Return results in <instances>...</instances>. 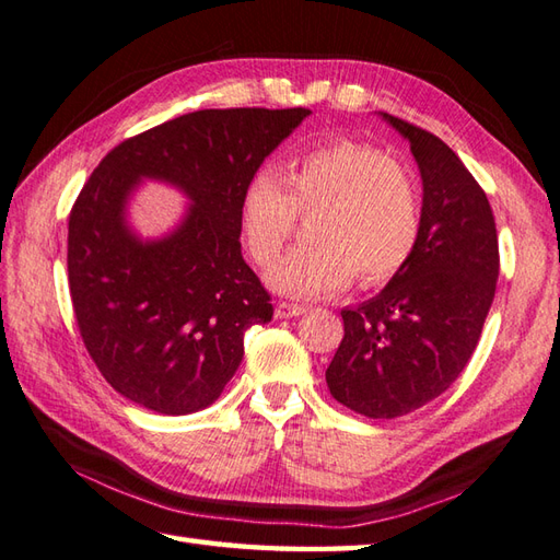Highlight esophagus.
<instances>
[{
    "mask_svg": "<svg viewBox=\"0 0 560 560\" xmlns=\"http://www.w3.org/2000/svg\"><path fill=\"white\" fill-rule=\"evenodd\" d=\"M305 313V307L299 305V303H287V301H279L277 307H273V315H277L279 319L283 317H299Z\"/></svg>",
    "mask_w": 560,
    "mask_h": 560,
    "instance_id": "1",
    "label": "esophagus"
}]
</instances>
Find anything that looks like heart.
I'll return each mask as SVG.
<instances>
[{
	"instance_id": "obj_1",
	"label": "heart",
	"mask_w": 560,
	"mask_h": 560,
	"mask_svg": "<svg viewBox=\"0 0 560 560\" xmlns=\"http://www.w3.org/2000/svg\"><path fill=\"white\" fill-rule=\"evenodd\" d=\"M313 213L315 243L293 249L267 273L269 287L291 299H323L359 277L385 283L411 259L421 237V195L411 173L377 147L337 139L303 151L281 180L261 171L241 197V235L249 257L269 267Z\"/></svg>"
}]
</instances>
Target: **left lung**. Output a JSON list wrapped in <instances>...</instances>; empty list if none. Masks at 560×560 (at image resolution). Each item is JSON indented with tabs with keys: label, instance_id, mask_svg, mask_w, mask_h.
<instances>
[{
	"label": "left lung",
	"instance_id": "left-lung-1",
	"mask_svg": "<svg viewBox=\"0 0 560 560\" xmlns=\"http://www.w3.org/2000/svg\"><path fill=\"white\" fill-rule=\"evenodd\" d=\"M409 141L423 183L421 237L375 299L343 307L327 368L331 397L368 419H397L440 397L477 349L498 267L486 192L443 139L380 113Z\"/></svg>",
	"mask_w": 560,
	"mask_h": 560
}]
</instances>
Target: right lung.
Here are the masks:
<instances>
[{"instance_id":"obj_1","label":"right lung","mask_w":560,"mask_h":560,"mask_svg":"<svg viewBox=\"0 0 560 560\" xmlns=\"http://www.w3.org/2000/svg\"><path fill=\"white\" fill-rule=\"evenodd\" d=\"M307 108H229L175 117L105 156L69 213L67 271L86 351L113 389L183 416L217 401L243 361L247 327L273 307L241 253V197ZM141 179L177 186L184 221L156 242L128 229Z\"/></svg>"}]
</instances>
